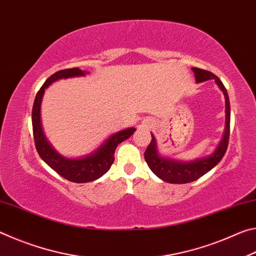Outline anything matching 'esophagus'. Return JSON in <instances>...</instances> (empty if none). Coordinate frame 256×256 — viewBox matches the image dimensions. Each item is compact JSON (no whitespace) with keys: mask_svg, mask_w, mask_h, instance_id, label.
<instances>
[{"mask_svg":"<svg viewBox=\"0 0 256 256\" xmlns=\"http://www.w3.org/2000/svg\"><path fill=\"white\" fill-rule=\"evenodd\" d=\"M146 125H144V126H148V124H149V122H146V123H144Z\"/></svg>","mask_w":256,"mask_h":256,"instance_id":"1","label":"esophagus"}]
</instances>
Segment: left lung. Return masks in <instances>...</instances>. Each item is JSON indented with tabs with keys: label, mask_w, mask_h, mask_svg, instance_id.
<instances>
[{
	"label": "left lung",
	"mask_w": 256,
	"mask_h": 256,
	"mask_svg": "<svg viewBox=\"0 0 256 256\" xmlns=\"http://www.w3.org/2000/svg\"><path fill=\"white\" fill-rule=\"evenodd\" d=\"M192 71L194 72L198 84L208 80H214L216 84L222 92L224 102H226V110H224L226 112V124H224V136L214 152L209 156H206V157L188 160V162L176 160L160 154L158 151L157 141H156L154 134L151 133L152 138H151L150 144L144 152V159L156 176L170 184H186L198 180L220 162V160L226 154L228 146L229 131H230V104H229L227 90L219 78L214 76V73L198 68H192Z\"/></svg>",
	"instance_id": "1"
}]
</instances>
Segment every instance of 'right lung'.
<instances>
[{"label": "right lung", "instance_id": "1", "mask_svg": "<svg viewBox=\"0 0 256 256\" xmlns=\"http://www.w3.org/2000/svg\"><path fill=\"white\" fill-rule=\"evenodd\" d=\"M88 73L89 72L74 68L60 70L50 76L36 94L32 114L34 146H36L38 154L58 175L74 183H88L105 175L110 170L112 164L114 162V154L120 142L128 140L136 132L134 128H128L122 131L112 133L92 152L76 158L66 157L54 149V146L47 140L42 126L40 107L45 90L52 84L60 79L84 76Z\"/></svg>", "mask_w": 256, "mask_h": 256}]
</instances>
